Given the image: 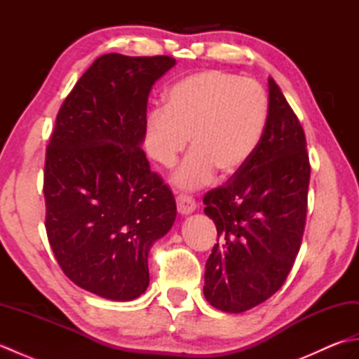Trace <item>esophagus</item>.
I'll return each instance as SVG.
<instances>
[{"label":"esophagus","instance_id":"obj_1","mask_svg":"<svg viewBox=\"0 0 359 359\" xmlns=\"http://www.w3.org/2000/svg\"><path fill=\"white\" fill-rule=\"evenodd\" d=\"M175 202H177V211L180 215H191V212L196 210V201L191 196L180 194L175 197Z\"/></svg>","mask_w":359,"mask_h":359}]
</instances>
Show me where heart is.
Instances as JSON below:
<instances>
[{
	"label": "heart",
	"instance_id": "b5f03b06",
	"mask_svg": "<svg viewBox=\"0 0 359 359\" xmlns=\"http://www.w3.org/2000/svg\"><path fill=\"white\" fill-rule=\"evenodd\" d=\"M269 98L255 80L210 69L188 75L166 93L165 108L148 112L144 148L163 168L191 152L174 175L180 188H199L215 177H231L247 165L264 135Z\"/></svg>",
	"mask_w": 359,
	"mask_h": 359
}]
</instances>
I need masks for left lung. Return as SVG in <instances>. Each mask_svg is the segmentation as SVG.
I'll return each mask as SVG.
<instances>
[{"label":"left lung","mask_w":359,"mask_h":359,"mask_svg":"<svg viewBox=\"0 0 359 359\" xmlns=\"http://www.w3.org/2000/svg\"><path fill=\"white\" fill-rule=\"evenodd\" d=\"M309 182L306 134L269 79L261 143L238 174L203 197L219 238L205 265L203 294L212 307L242 313L282 287L301 248Z\"/></svg>","instance_id":"obj_1"}]
</instances>
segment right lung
<instances>
[{
    "instance_id": "obj_1",
    "label": "right lung",
    "mask_w": 359,
    "mask_h": 359,
    "mask_svg": "<svg viewBox=\"0 0 359 359\" xmlns=\"http://www.w3.org/2000/svg\"><path fill=\"white\" fill-rule=\"evenodd\" d=\"M172 57H98L58 111L46 149V233L75 285L133 301L148 255L175 220V201L144 151L148 95Z\"/></svg>"
}]
</instances>
